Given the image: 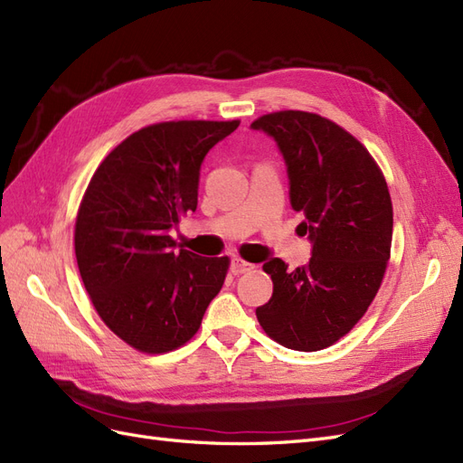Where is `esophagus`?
Instances as JSON below:
<instances>
[{
  "label": "esophagus",
  "instance_id": "esophagus-1",
  "mask_svg": "<svg viewBox=\"0 0 463 463\" xmlns=\"http://www.w3.org/2000/svg\"><path fill=\"white\" fill-rule=\"evenodd\" d=\"M253 269H255V264H250V262H247V260H243V259H233V260H232V272H233L235 276L250 272Z\"/></svg>",
  "mask_w": 463,
  "mask_h": 463
}]
</instances>
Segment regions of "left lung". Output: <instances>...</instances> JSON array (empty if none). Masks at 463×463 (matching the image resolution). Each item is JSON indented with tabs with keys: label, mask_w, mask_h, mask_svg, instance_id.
I'll return each instance as SVG.
<instances>
[{
	"label": "left lung",
	"mask_w": 463,
	"mask_h": 463,
	"mask_svg": "<svg viewBox=\"0 0 463 463\" xmlns=\"http://www.w3.org/2000/svg\"><path fill=\"white\" fill-rule=\"evenodd\" d=\"M250 128L282 150L291 208L313 241L311 260L296 270L264 262L274 291L257 318L279 345L318 352L357 325L383 284L394 226L386 179L352 133L313 111H272Z\"/></svg>",
	"instance_id": "left-lung-1"
}]
</instances>
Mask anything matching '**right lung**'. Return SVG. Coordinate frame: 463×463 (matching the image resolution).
Here are the masks:
<instances>
[{
  "label": "right lung",
  "mask_w": 463,
  "mask_h": 463,
  "mask_svg": "<svg viewBox=\"0 0 463 463\" xmlns=\"http://www.w3.org/2000/svg\"><path fill=\"white\" fill-rule=\"evenodd\" d=\"M240 119H181L129 135L98 165L75 222L79 272L94 309L125 344L167 354L197 334L230 259L175 249L170 230L197 210L206 152Z\"/></svg>",
  "instance_id": "add662e5"
}]
</instances>
